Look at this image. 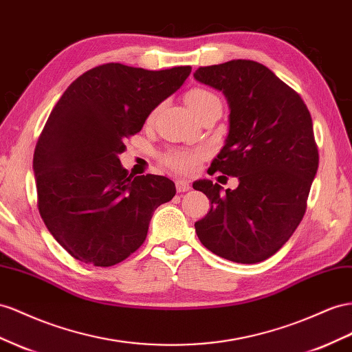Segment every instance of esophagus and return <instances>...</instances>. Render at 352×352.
Segmentation results:
<instances>
[{
  "label": "esophagus",
  "instance_id": "1",
  "mask_svg": "<svg viewBox=\"0 0 352 352\" xmlns=\"http://www.w3.org/2000/svg\"><path fill=\"white\" fill-rule=\"evenodd\" d=\"M176 189H177V192H186L191 189V185H189L186 180L179 179V180H176Z\"/></svg>",
  "mask_w": 352,
  "mask_h": 352
}]
</instances>
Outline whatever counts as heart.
Wrapping results in <instances>:
<instances>
[{"mask_svg": "<svg viewBox=\"0 0 352 352\" xmlns=\"http://www.w3.org/2000/svg\"><path fill=\"white\" fill-rule=\"evenodd\" d=\"M185 102L194 116L201 113L204 109L213 105H221L219 98L210 90L203 87H194L185 94ZM203 151H186V149H173L164 155V163L176 170L179 173H191L198 166V161L203 158Z\"/></svg>", "mask_w": 352, "mask_h": 352, "instance_id": "1", "label": "heart"}]
</instances>
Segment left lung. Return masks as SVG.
Instances as JSON below:
<instances>
[{"label":"left lung","mask_w":352,"mask_h":352,"mask_svg":"<svg viewBox=\"0 0 352 352\" xmlns=\"http://www.w3.org/2000/svg\"><path fill=\"white\" fill-rule=\"evenodd\" d=\"M197 81L219 90L230 105V131L210 166L239 177L197 180L212 207L195 232L206 249L236 263H256L278 252L300 223L318 168L311 113L299 94L267 66L230 60L201 66Z\"/></svg>","instance_id":"8db88e82"}]
</instances>
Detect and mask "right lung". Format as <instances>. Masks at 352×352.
I'll return each mask as SVG.
<instances>
[{"instance_id":"right-lung-1","label":"right lung","mask_w":352,"mask_h":352,"mask_svg":"<svg viewBox=\"0 0 352 352\" xmlns=\"http://www.w3.org/2000/svg\"><path fill=\"white\" fill-rule=\"evenodd\" d=\"M191 66L148 71L121 63L96 66L56 103L36 142L38 210L72 258L112 267L144 244L155 208L176 194L172 180L133 176L118 154Z\"/></svg>"}]
</instances>
